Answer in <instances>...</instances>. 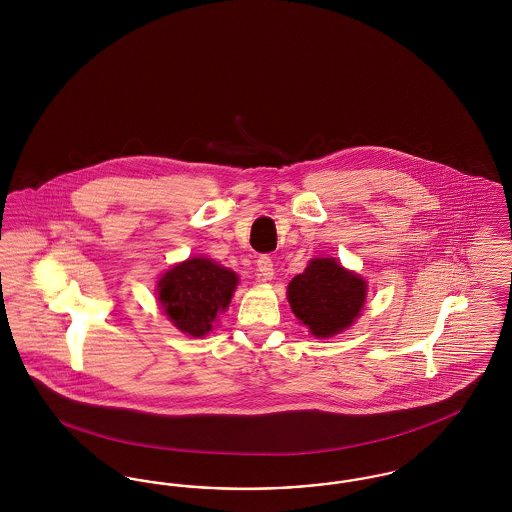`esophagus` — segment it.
I'll return each instance as SVG.
<instances>
[{
    "label": "esophagus",
    "instance_id": "1",
    "mask_svg": "<svg viewBox=\"0 0 512 512\" xmlns=\"http://www.w3.org/2000/svg\"><path fill=\"white\" fill-rule=\"evenodd\" d=\"M272 276H274L272 259L267 257V255H261V257L257 259V278H259L261 282H267V280H272Z\"/></svg>",
    "mask_w": 512,
    "mask_h": 512
}]
</instances>
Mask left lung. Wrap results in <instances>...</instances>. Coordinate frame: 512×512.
<instances>
[{
  "label": "left lung",
  "instance_id": "8db88e82",
  "mask_svg": "<svg viewBox=\"0 0 512 512\" xmlns=\"http://www.w3.org/2000/svg\"><path fill=\"white\" fill-rule=\"evenodd\" d=\"M366 282L332 257L313 259L288 286L293 315L315 338H332L361 315Z\"/></svg>",
  "mask_w": 512,
  "mask_h": 512
}]
</instances>
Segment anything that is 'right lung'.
Masks as SVG:
<instances>
[{
	"instance_id": "add662e5",
	"label": "right lung",
	"mask_w": 512,
	"mask_h": 512,
	"mask_svg": "<svg viewBox=\"0 0 512 512\" xmlns=\"http://www.w3.org/2000/svg\"><path fill=\"white\" fill-rule=\"evenodd\" d=\"M238 274L205 257H194L169 268L157 282V301L172 324L192 336L211 332L234 295Z\"/></svg>"
}]
</instances>
